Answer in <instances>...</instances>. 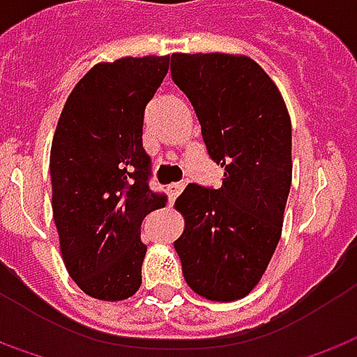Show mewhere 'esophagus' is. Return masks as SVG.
I'll return each instance as SVG.
<instances>
[{
  "label": "esophagus",
  "instance_id": "34e87169",
  "mask_svg": "<svg viewBox=\"0 0 357 357\" xmlns=\"http://www.w3.org/2000/svg\"><path fill=\"white\" fill-rule=\"evenodd\" d=\"M183 187H185L183 183H170V185H168V193H170L172 199H176V197L183 191Z\"/></svg>",
  "mask_w": 357,
  "mask_h": 357
}]
</instances>
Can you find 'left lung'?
<instances>
[{
	"label": "left lung",
	"mask_w": 357,
	"mask_h": 357,
	"mask_svg": "<svg viewBox=\"0 0 357 357\" xmlns=\"http://www.w3.org/2000/svg\"><path fill=\"white\" fill-rule=\"evenodd\" d=\"M172 79L195 109L206 151L224 168L218 189L189 183L174 241L183 278L211 301L245 298L282 234L291 185V123L263 67L234 54H172Z\"/></svg>",
	"instance_id": "left-lung-1"
}]
</instances>
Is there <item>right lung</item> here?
<instances>
[{
    "label": "right lung",
    "mask_w": 357,
    "mask_h": 357,
    "mask_svg": "<svg viewBox=\"0 0 357 357\" xmlns=\"http://www.w3.org/2000/svg\"><path fill=\"white\" fill-rule=\"evenodd\" d=\"M170 56L102 61L69 94L52 153V208L69 276L102 301L141 286L144 216L166 206L149 187L144 108L168 73Z\"/></svg>",
    "instance_id": "add662e5"
}]
</instances>
